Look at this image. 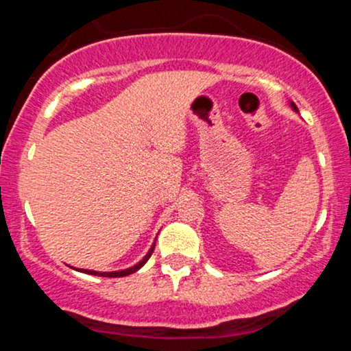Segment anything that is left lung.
<instances>
[{
	"label": "left lung",
	"instance_id": "8db88e82",
	"mask_svg": "<svg viewBox=\"0 0 351 351\" xmlns=\"http://www.w3.org/2000/svg\"><path fill=\"white\" fill-rule=\"evenodd\" d=\"M291 106H292V108H293V110H295V112H297V107H295V104H293V102H291Z\"/></svg>",
	"mask_w": 351,
	"mask_h": 351
}]
</instances>
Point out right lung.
I'll use <instances>...</instances> for the list:
<instances>
[{"label": "right lung", "mask_w": 351, "mask_h": 351, "mask_svg": "<svg viewBox=\"0 0 351 351\" xmlns=\"http://www.w3.org/2000/svg\"><path fill=\"white\" fill-rule=\"evenodd\" d=\"M153 249H155V244L152 245L150 251H148L147 256H145L138 264H135L134 267H130V269H125V271H119V272H95V271H86V269H82V271H80V272L92 274V276H100V277H125V276H130V274H134V272L138 271L140 267H143L145 263H147V261L150 259V256L153 254Z\"/></svg>", "instance_id": "obj_1"}]
</instances>
